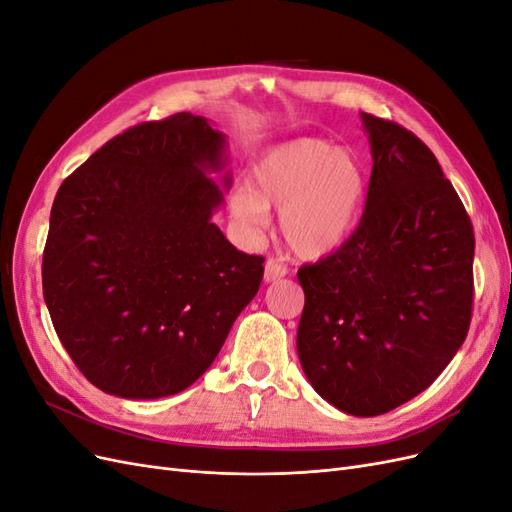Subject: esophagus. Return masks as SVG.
Here are the masks:
<instances>
[{"label": "esophagus", "instance_id": "obj_1", "mask_svg": "<svg viewBox=\"0 0 512 512\" xmlns=\"http://www.w3.org/2000/svg\"><path fill=\"white\" fill-rule=\"evenodd\" d=\"M288 273V267L284 262L269 258L265 262V282H275V280H282V277Z\"/></svg>", "mask_w": 512, "mask_h": 512}]
</instances>
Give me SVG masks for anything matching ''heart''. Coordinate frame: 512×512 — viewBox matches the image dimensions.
<instances>
[{
	"mask_svg": "<svg viewBox=\"0 0 512 512\" xmlns=\"http://www.w3.org/2000/svg\"><path fill=\"white\" fill-rule=\"evenodd\" d=\"M367 181L352 153L320 138H299L269 151L252 168L250 190L232 198L239 222L260 230L267 209L282 211V239L312 260L339 250L359 224Z\"/></svg>",
	"mask_w": 512,
	"mask_h": 512,
	"instance_id": "heart-1",
	"label": "heart"
}]
</instances>
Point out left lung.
<instances>
[{
	"label": "left lung",
	"instance_id": "8db88e82",
	"mask_svg": "<svg viewBox=\"0 0 512 512\" xmlns=\"http://www.w3.org/2000/svg\"><path fill=\"white\" fill-rule=\"evenodd\" d=\"M363 121L374 158L363 218L339 250L299 269L297 350L329 404L378 416L423 393L466 339L474 228L421 138Z\"/></svg>",
	"mask_w": 512,
	"mask_h": 512
}]
</instances>
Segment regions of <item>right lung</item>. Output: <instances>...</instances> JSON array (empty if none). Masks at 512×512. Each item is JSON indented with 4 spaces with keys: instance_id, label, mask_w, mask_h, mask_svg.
<instances>
[{
    "instance_id": "add662e5",
    "label": "right lung",
    "mask_w": 512,
    "mask_h": 512,
    "mask_svg": "<svg viewBox=\"0 0 512 512\" xmlns=\"http://www.w3.org/2000/svg\"><path fill=\"white\" fill-rule=\"evenodd\" d=\"M224 134L177 113L117 134L59 185L42 292L59 342L100 391L181 393L254 299L262 256L211 222ZM230 183V177H224Z\"/></svg>"
}]
</instances>
